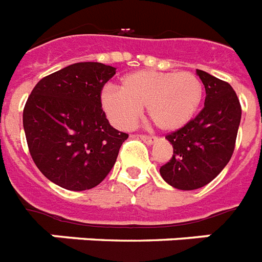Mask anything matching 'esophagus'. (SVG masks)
Wrapping results in <instances>:
<instances>
[{
	"mask_svg": "<svg viewBox=\"0 0 262 262\" xmlns=\"http://www.w3.org/2000/svg\"><path fill=\"white\" fill-rule=\"evenodd\" d=\"M139 138H141V139L143 142H146V143H147V144L154 143V142H156V139H157L156 137H150V135H143V134H142V135H139Z\"/></svg>",
	"mask_w": 262,
	"mask_h": 262,
	"instance_id": "34e87169",
	"label": "esophagus"
}]
</instances>
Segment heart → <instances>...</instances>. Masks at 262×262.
<instances>
[{
	"label": "heart",
	"mask_w": 262,
	"mask_h": 262,
	"mask_svg": "<svg viewBox=\"0 0 262 262\" xmlns=\"http://www.w3.org/2000/svg\"><path fill=\"white\" fill-rule=\"evenodd\" d=\"M203 97V82L193 73L141 70L125 75L120 91L106 86L101 93V106L119 128H129L146 106L154 125L170 133L193 119Z\"/></svg>",
	"instance_id": "heart-1"
}]
</instances>
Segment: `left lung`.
Instances as JSON below:
<instances>
[{
    "label": "left lung",
    "instance_id": "left-lung-1",
    "mask_svg": "<svg viewBox=\"0 0 262 262\" xmlns=\"http://www.w3.org/2000/svg\"><path fill=\"white\" fill-rule=\"evenodd\" d=\"M198 75L206 89L204 106L183 128L167 134L173 156L160 169L167 184L183 190L204 187L229 164L242 114L229 82L203 70Z\"/></svg>",
    "mask_w": 262,
    "mask_h": 262
}]
</instances>
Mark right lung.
I'll return each instance as SVG.
<instances>
[{
  "mask_svg": "<svg viewBox=\"0 0 262 262\" xmlns=\"http://www.w3.org/2000/svg\"><path fill=\"white\" fill-rule=\"evenodd\" d=\"M116 69L79 62L41 78L23 111L29 154L56 185L85 190L101 183L128 138L110 124L101 106L102 88Z\"/></svg>",
  "mask_w": 262,
  "mask_h": 262,
  "instance_id": "right-lung-1",
  "label": "right lung"
}]
</instances>
